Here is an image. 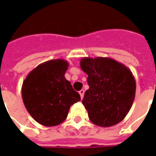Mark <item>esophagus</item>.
<instances>
[{
    "mask_svg": "<svg viewBox=\"0 0 156 156\" xmlns=\"http://www.w3.org/2000/svg\"><path fill=\"white\" fill-rule=\"evenodd\" d=\"M84 92H85V90H81L80 91H79V94H80L81 99H83V96H84Z\"/></svg>",
    "mask_w": 156,
    "mask_h": 156,
    "instance_id": "34e87169",
    "label": "esophagus"
}]
</instances>
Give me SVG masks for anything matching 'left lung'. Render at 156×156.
Instances as JSON below:
<instances>
[{"label":"left lung","mask_w":156,"mask_h":156,"mask_svg":"<svg viewBox=\"0 0 156 156\" xmlns=\"http://www.w3.org/2000/svg\"><path fill=\"white\" fill-rule=\"evenodd\" d=\"M81 69L88 75L89 89L83 104L93 124L109 127L121 122L135 97L136 82L125 65L110 57H83Z\"/></svg>","instance_id":"8db88e82"}]
</instances>
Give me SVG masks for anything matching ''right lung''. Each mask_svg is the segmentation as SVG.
Segmentation results:
<instances>
[{"label":"right lung","mask_w":156,"mask_h":156,"mask_svg":"<svg viewBox=\"0 0 156 156\" xmlns=\"http://www.w3.org/2000/svg\"><path fill=\"white\" fill-rule=\"evenodd\" d=\"M69 62L63 59L40 64L28 73L22 86L26 108L38 123L56 126L68 116L71 105L80 101V95L65 78Z\"/></svg>","instance_id":"add662e5"}]
</instances>
